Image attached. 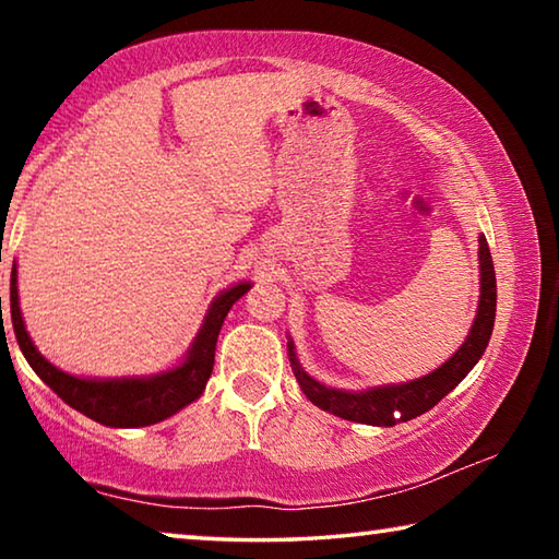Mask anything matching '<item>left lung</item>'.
<instances>
[{
	"instance_id": "left-lung-1",
	"label": "left lung",
	"mask_w": 559,
	"mask_h": 559,
	"mask_svg": "<svg viewBox=\"0 0 559 559\" xmlns=\"http://www.w3.org/2000/svg\"><path fill=\"white\" fill-rule=\"evenodd\" d=\"M478 263L480 296L476 318H473V325L466 340H463V345L439 367V370L402 384L367 386V390L359 392L335 390V386H325L323 382H318L316 377H310L302 370L296 355V345H293V340L288 337V359L302 394L323 412L335 414L340 419L347 421L370 424V427H394V424L409 421L414 416L429 412L431 406H437L443 396H447L453 386H459L463 377L476 367L480 355L486 353L490 335H493L496 271L484 234L478 236Z\"/></svg>"
}]
</instances>
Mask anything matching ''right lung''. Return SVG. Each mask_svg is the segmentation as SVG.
Here are the masks:
<instances>
[{
    "instance_id": "1",
    "label": "right lung",
    "mask_w": 559,
    "mask_h": 559,
    "mask_svg": "<svg viewBox=\"0 0 559 559\" xmlns=\"http://www.w3.org/2000/svg\"><path fill=\"white\" fill-rule=\"evenodd\" d=\"M251 281L234 283L224 288L212 300L210 310L202 320V328L189 345L185 359L165 372L150 377H75L51 365L26 333L22 310H19V288H16V261L12 266V283H9V313H12V328L16 335L19 349H22L26 362L61 400L73 406L75 412L86 414L88 419L112 429H138L150 427L167 419V416L185 409L187 404L200 400L206 382L214 370V349L216 337L224 325V318L231 306L246 290ZM2 313V296H0Z\"/></svg>"
}]
</instances>
